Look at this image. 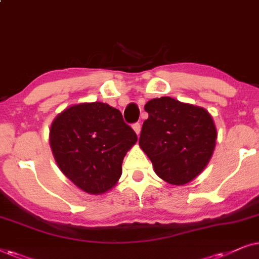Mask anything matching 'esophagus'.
Wrapping results in <instances>:
<instances>
[{
	"mask_svg": "<svg viewBox=\"0 0 259 259\" xmlns=\"http://www.w3.org/2000/svg\"><path fill=\"white\" fill-rule=\"evenodd\" d=\"M133 129H134V132L136 133V135H140V133H141V124L140 123L133 124Z\"/></svg>",
	"mask_w": 259,
	"mask_h": 259,
	"instance_id": "1",
	"label": "esophagus"
}]
</instances>
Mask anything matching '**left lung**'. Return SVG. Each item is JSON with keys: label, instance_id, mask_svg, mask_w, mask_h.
<instances>
[{"label": "left lung", "instance_id": "8db88e82", "mask_svg": "<svg viewBox=\"0 0 259 259\" xmlns=\"http://www.w3.org/2000/svg\"><path fill=\"white\" fill-rule=\"evenodd\" d=\"M139 144L158 178L184 186L198 177L211 160L217 127L207 110L171 97L151 99L144 105Z\"/></svg>", "mask_w": 259, "mask_h": 259}]
</instances>
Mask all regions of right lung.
Masks as SVG:
<instances>
[{
  "label": "right lung",
  "mask_w": 259,
  "mask_h": 259,
  "mask_svg": "<svg viewBox=\"0 0 259 259\" xmlns=\"http://www.w3.org/2000/svg\"><path fill=\"white\" fill-rule=\"evenodd\" d=\"M137 136L122 113L106 103L71 105L58 113L50 146L59 169L82 192L101 195L115 187L125 154Z\"/></svg>",
  "instance_id": "obj_1"
}]
</instances>
